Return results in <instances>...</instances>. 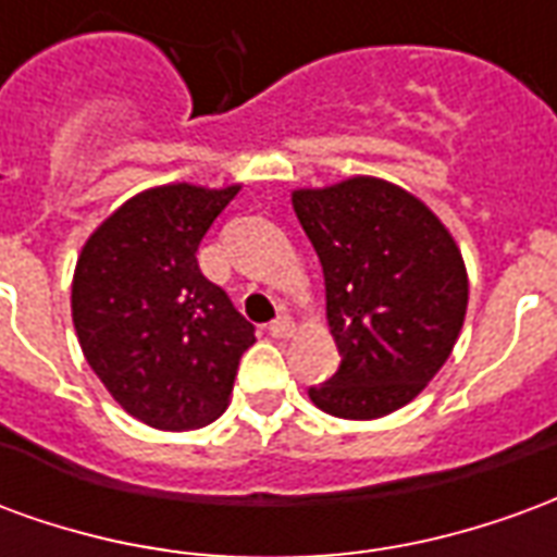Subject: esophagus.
<instances>
[{
	"label": "esophagus",
	"mask_w": 557,
	"mask_h": 557,
	"mask_svg": "<svg viewBox=\"0 0 557 557\" xmlns=\"http://www.w3.org/2000/svg\"><path fill=\"white\" fill-rule=\"evenodd\" d=\"M268 334H271V337H292V334H295V325H292L289 315H277V319L268 325Z\"/></svg>",
	"instance_id": "1"
}]
</instances>
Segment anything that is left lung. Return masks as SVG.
Here are the masks:
<instances>
[{"instance_id": "1", "label": "left lung", "mask_w": 557, "mask_h": 557, "mask_svg": "<svg viewBox=\"0 0 557 557\" xmlns=\"http://www.w3.org/2000/svg\"><path fill=\"white\" fill-rule=\"evenodd\" d=\"M292 206L322 262L339 349V370L310 399L334 418H385L454 351L468 307L462 253L418 196L385 178L295 190Z\"/></svg>"}]
</instances>
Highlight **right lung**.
I'll list each match as a JSON object with an SVG mask.
<instances>
[{
  "label": "right lung",
  "instance_id": "obj_1",
  "mask_svg": "<svg viewBox=\"0 0 557 557\" xmlns=\"http://www.w3.org/2000/svg\"><path fill=\"white\" fill-rule=\"evenodd\" d=\"M242 184H163L113 211L71 283L79 349L113 399L154 430H196L226 409L256 327L199 271L196 250Z\"/></svg>",
  "mask_w": 557,
  "mask_h": 557
}]
</instances>
